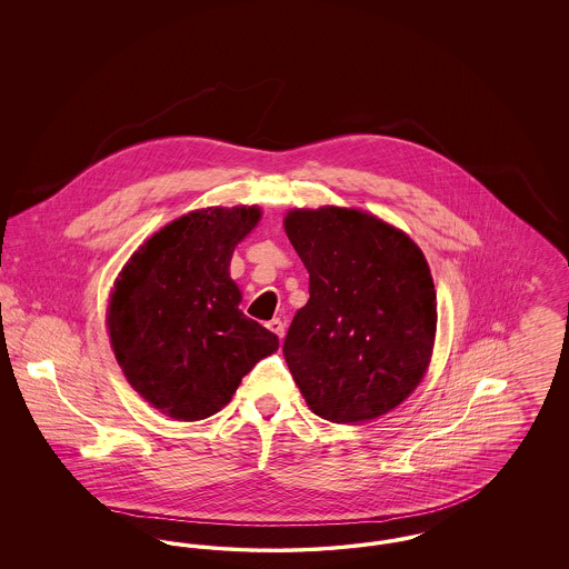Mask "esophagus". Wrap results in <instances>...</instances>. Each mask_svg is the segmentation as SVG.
Wrapping results in <instances>:
<instances>
[{
	"label": "esophagus",
	"instance_id": "1",
	"mask_svg": "<svg viewBox=\"0 0 569 569\" xmlns=\"http://www.w3.org/2000/svg\"><path fill=\"white\" fill-rule=\"evenodd\" d=\"M267 326L271 328L272 332H274L279 339H283V335H286V322H283V320L274 318V320H271Z\"/></svg>",
	"mask_w": 569,
	"mask_h": 569
}]
</instances>
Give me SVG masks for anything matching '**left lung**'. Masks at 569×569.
<instances>
[{
    "label": "left lung",
    "instance_id": "left-lung-1",
    "mask_svg": "<svg viewBox=\"0 0 569 569\" xmlns=\"http://www.w3.org/2000/svg\"><path fill=\"white\" fill-rule=\"evenodd\" d=\"M286 234L309 272L283 356L309 409L337 425L401 406L433 353L437 297L406 232L358 209H295Z\"/></svg>",
    "mask_w": 569,
    "mask_h": 569
}]
</instances>
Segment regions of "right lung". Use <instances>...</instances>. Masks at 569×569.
Masks as SVG:
<instances>
[{"instance_id": "add662e5", "label": "right lung", "mask_w": 569, "mask_h": 569, "mask_svg": "<svg viewBox=\"0 0 569 569\" xmlns=\"http://www.w3.org/2000/svg\"><path fill=\"white\" fill-rule=\"evenodd\" d=\"M258 207H211L163 226L119 272L109 302L112 352L136 392L174 420L230 403L241 379L279 348L239 309L232 251Z\"/></svg>"}]
</instances>
